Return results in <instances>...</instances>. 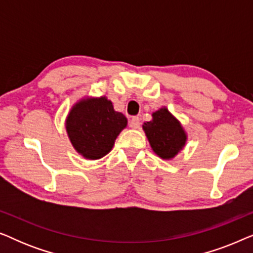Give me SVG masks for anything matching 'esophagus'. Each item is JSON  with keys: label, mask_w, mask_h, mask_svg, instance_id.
I'll list each match as a JSON object with an SVG mask.
<instances>
[{"label": "esophagus", "mask_w": 253, "mask_h": 253, "mask_svg": "<svg viewBox=\"0 0 253 253\" xmlns=\"http://www.w3.org/2000/svg\"><path fill=\"white\" fill-rule=\"evenodd\" d=\"M130 126L132 127V129H138V127L140 126V119L138 116H133L132 119L130 120Z\"/></svg>", "instance_id": "1"}]
</instances>
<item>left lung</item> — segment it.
<instances>
[{
	"label": "left lung",
	"mask_w": 253,
	"mask_h": 253,
	"mask_svg": "<svg viewBox=\"0 0 253 253\" xmlns=\"http://www.w3.org/2000/svg\"><path fill=\"white\" fill-rule=\"evenodd\" d=\"M143 130L152 150L164 160L174 159L188 139L181 122L166 107L152 114V120L143 124Z\"/></svg>",
	"instance_id": "1"
}]
</instances>
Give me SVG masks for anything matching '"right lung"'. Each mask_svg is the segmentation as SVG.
Returning <instances> with one entry per match:
<instances>
[{
    "instance_id": "add662e5",
    "label": "right lung",
    "mask_w": 253,
    "mask_h": 253,
    "mask_svg": "<svg viewBox=\"0 0 253 253\" xmlns=\"http://www.w3.org/2000/svg\"><path fill=\"white\" fill-rule=\"evenodd\" d=\"M127 120L114 109L106 96L84 98L76 102L65 120V130L72 146L87 160L108 154Z\"/></svg>"
}]
</instances>
